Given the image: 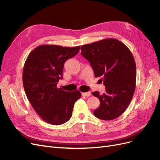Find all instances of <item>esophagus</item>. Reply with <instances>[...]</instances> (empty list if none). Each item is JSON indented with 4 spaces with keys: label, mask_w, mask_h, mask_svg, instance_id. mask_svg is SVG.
Here are the masks:
<instances>
[{
    "label": "esophagus",
    "mask_w": 160,
    "mask_h": 160,
    "mask_svg": "<svg viewBox=\"0 0 160 160\" xmlns=\"http://www.w3.org/2000/svg\"><path fill=\"white\" fill-rule=\"evenodd\" d=\"M83 96H85V97H90L91 95V92H86V93H81Z\"/></svg>",
    "instance_id": "obj_1"
}]
</instances>
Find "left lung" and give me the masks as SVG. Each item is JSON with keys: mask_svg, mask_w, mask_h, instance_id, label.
Masks as SVG:
<instances>
[{"mask_svg": "<svg viewBox=\"0 0 160 160\" xmlns=\"http://www.w3.org/2000/svg\"><path fill=\"white\" fill-rule=\"evenodd\" d=\"M81 55L93 69L95 77H102L105 93H92L100 101L93 111L96 118L112 120L128 108L136 84V65L132 52L115 38H106L82 45Z\"/></svg>", "mask_w": 160, "mask_h": 160, "instance_id": "1", "label": "left lung"}]
</instances>
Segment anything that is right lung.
I'll return each instance as SVG.
<instances>
[{
	"instance_id": "right-lung-1",
	"label": "right lung",
	"mask_w": 160,
	"mask_h": 160,
	"mask_svg": "<svg viewBox=\"0 0 160 160\" xmlns=\"http://www.w3.org/2000/svg\"><path fill=\"white\" fill-rule=\"evenodd\" d=\"M79 49L80 46L40 45L30 52L24 65L22 83L27 99L41 119L50 124L69 121L75 103L81 98L78 90L68 92L57 87L62 79L65 62Z\"/></svg>"
}]
</instances>
